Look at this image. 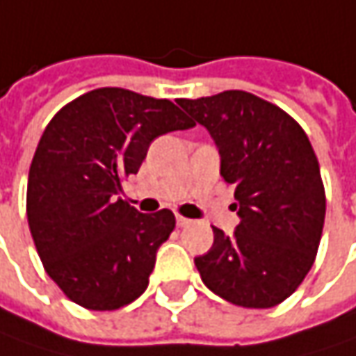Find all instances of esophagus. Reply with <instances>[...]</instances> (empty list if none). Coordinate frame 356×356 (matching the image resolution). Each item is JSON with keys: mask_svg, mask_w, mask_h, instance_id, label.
I'll return each mask as SVG.
<instances>
[{"mask_svg": "<svg viewBox=\"0 0 356 356\" xmlns=\"http://www.w3.org/2000/svg\"><path fill=\"white\" fill-rule=\"evenodd\" d=\"M191 220H187V218H183V216H177V225L179 227H185V225H189Z\"/></svg>", "mask_w": 356, "mask_h": 356, "instance_id": "34e87169", "label": "esophagus"}]
</instances>
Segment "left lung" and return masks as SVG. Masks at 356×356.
Instances as JSON below:
<instances>
[{
	"instance_id": "1",
	"label": "left lung",
	"mask_w": 356,
	"mask_h": 356,
	"mask_svg": "<svg viewBox=\"0 0 356 356\" xmlns=\"http://www.w3.org/2000/svg\"><path fill=\"white\" fill-rule=\"evenodd\" d=\"M177 104L213 136L240 216L232 236L213 227L211 250L195 258L201 280L243 308L284 302L310 272L323 236L326 195L308 136L280 106L243 90Z\"/></svg>"
}]
</instances>
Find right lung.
<instances>
[{
    "instance_id": "right-lung-1",
    "label": "right lung",
    "mask_w": 356,
    "mask_h": 356,
    "mask_svg": "<svg viewBox=\"0 0 356 356\" xmlns=\"http://www.w3.org/2000/svg\"><path fill=\"white\" fill-rule=\"evenodd\" d=\"M195 122L167 98L96 88L62 106L38 143L26 211L38 256L58 288L88 310H118L149 286L169 209L138 213L118 197L149 145Z\"/></svg>"
}]
</instances>
